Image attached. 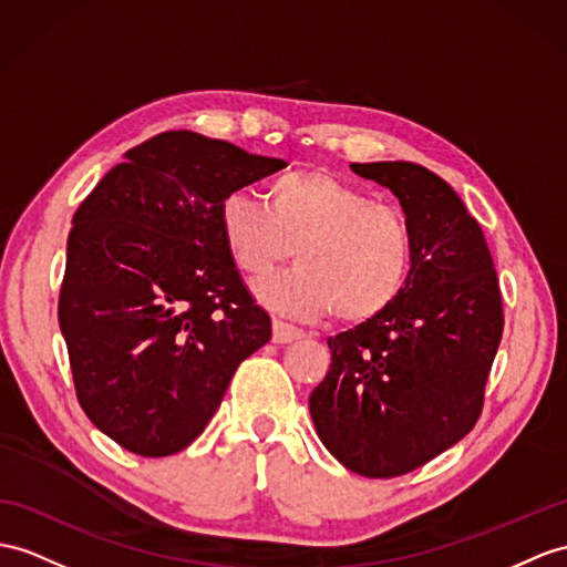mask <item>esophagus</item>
<instances>
[{
  "mask_svg": "<svg viewBox=\"0 0 567 567\" xmlns=\"http://www.w3.org/2000/svg\"><path fill=\"white\" fill-rule=\"evenodd\" d=\"M274 343H291V341H298L302 339V329L288 324L284 320H274Z\"/></svg>",
  "mask_w": 567,
  "mask_h": 567,
  "instance_id": "esophagus-1",
  "label": "esophagus"
}]
</instances>
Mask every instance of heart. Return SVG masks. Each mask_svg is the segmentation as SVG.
Here are the masks:
<instances>
[{"label":"heart","instance_id":"heart-1","mask_svg":"<svg viewBox=\"0 0 567 567\" xmlns=\"http://www.w3.org/2000/svg\"><path fill=\"white\" fill-rule=\"evenodd\" d=\"M218 228L236 267L261 279L293 257L296 271L257 286L259 300L296 317L358 327L378 320L406 291L413 236L402 212L324 171H296L267 187V204L230 192Z\"/></svg>","mask_w":567,"mask_h":567}]
</instances>
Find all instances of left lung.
I'll return each mask as SVG.
<instances>
[{"instance_id":"1","label":"left lung","mask_w":567,"mask_h":567,"mask_svg":"<svg viewBox=\"0 0 567 567\" xmlns=\"http://www.w3.org/2000/svg\"><path fill=\"white\" fill-rule=\"evenodd\" d=\"M351 171L402 204L413 269L388 312L327 339L331 365L310 394V416L343 466L392 478L476 425L503 339V296L481 226L443 177L409 161Z\"/></svg>"}]
</instances>
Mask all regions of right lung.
Listing matches in <instances>:
<instances>
[{
  "label": "right lung",
  "instance_id": "right-lung-1",
  "mask_svg": "<svg viewBox=\"0 0 567 567\" xmlns=\"http://www.w3.org/2000/svg\"><path fill=\"white\" fill-rule=\"evenodd\" d=\"M124 158L74 214L58 315L91 423L134 454L168 457L271 339L220 240L218 204L286 163L187 130Z\"/></svg>",
  "mask_w": 567,
  "mask_h": 567
}]
</instances>
